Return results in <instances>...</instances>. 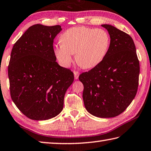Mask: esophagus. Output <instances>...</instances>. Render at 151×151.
Returning <instances> with one entry per match:
<instances>
[{"mask_svg": "<svg viewBox=\"0 0 151 151\" xmlns=\"http://www.w3.org/2000/svg\"><path fill=\"white\" fill-rule=\"evenodd\" d=\"M73 75H74L75 79H78L79 78V73L78 72H77V71H74V72H73Z\"/></svg>", "mask_w": 151, "mask_h": 151, "instance_id": "esophagus-1", "label": "esophagus"}]
</instances>
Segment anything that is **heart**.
I'll return each instance as SVG.
<instances>
[{"instance_id":"obj_1","label":"heart","mask_w":151,"mask_h":151,"mask_svg":"<svg viewBox=\"0 0 151 151\" xmlns=\"http://www.w3.org/2000/svg\"><path fill=\"white\" fill-rule=\"evenodd\" d=\"M60 42L61 44L55 46L54 53L62 66H69L73 61V54H76V62L79 66L91 69L105 58L110 38L104 29L73 27L62 34Z\"/></svg>"}]
</instances>
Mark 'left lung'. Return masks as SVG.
I'll use <instances>...</instances> for the list:
<instances>
[{
    "instance_id": "left-lung-1",
    "label": "left lung",
    "mask_w": 151,
    "mask_h": 151,
    "mask_svg": "<svg viewBox=\"0 0 151 151\" xmlns=\"http://www.w3.org/2000/svg\"><path fill=\"white\" fill-rule=\"evenodd\" d=\"M101 25L110 35L109 50L98 66L81 73L79 79L87 112L109 118L120 115L135 98L140 68L132 38L112 25Z\"/></svg>"
}]
</instances>
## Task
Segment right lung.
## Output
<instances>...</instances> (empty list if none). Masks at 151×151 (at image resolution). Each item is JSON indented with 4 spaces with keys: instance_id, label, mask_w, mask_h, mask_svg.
I'll return each mask as SVG.
<instances>
[{
    "instance_id": "right-lung-1",
    "label": "right lung",
    "mask_w": 151,
    "mask_h": 151,
    "mask_svg": "<svg viewBox=\"0 0 151 151\" xmlns=\"http://www.w3.org/2000/svg\"><path fill=\"white\" fill-rule=\"evenodd\" d=\"M60 25L35 24L16 42L8 66L10 95L18 109L31 120H47L58 115L74 76L60 66L54 39Z\"/></svg>"
}]
</instances>
